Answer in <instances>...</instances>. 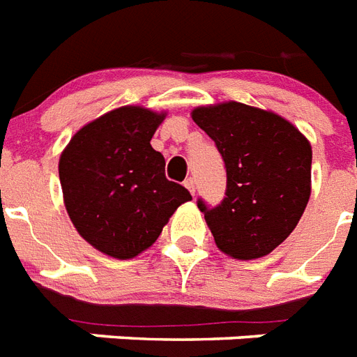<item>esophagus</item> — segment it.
I'll return each instance as SVG.
<instances>
[{"label": "esophagus", "mask_w": 357, "mask_h": 357, "mask_svg": "<svg viewBox=\"0 0 357 357\" xmlns=\"http://www.w3.org/2000/svg\"><path fill=\"white\" fill-rule=\"evenodd\" d=\"M184 186L190 190V193H192V195H195V178H193V176H188L186 181H184Z\"/></svg>", "instance_id": "esophagus-1"}]
</instances>
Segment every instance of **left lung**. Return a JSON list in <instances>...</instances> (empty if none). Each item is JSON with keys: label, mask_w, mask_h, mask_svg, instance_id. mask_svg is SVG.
<instances>
[{"label": "left lung", "mask_w": 357, "mask_h": 357, "mask_svg": "<svg viewBox=\"0 0 357 357\" xmlns=\"http://www.w3.org/2000/svg\"><path fill=\"white\" fill-rule=\"evenodd\" d=\"M227 169L218 206L199 199L215 243L238 259L267 256L295 230L310 199L312 145L289 121L243 102L195 108Z\"/></svg>", "instance_id": "8db88e82"}]
</instances>
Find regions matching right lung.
Here are the masks:
<instances>
[{
	"mask_svg": "<svg viewBox=\"0 0 357 357\" xmlns=\"http://www.w3.org/2000/svg\"><path fill=\"white\" fill-rule=\"evenodd\" d=\"M164 114L123 107L84 125L59 162L66 210L96 249L127 259L155 243L186 188L165 178L151 138Z\"/></svg>",
	"mask_w": 357,
	"mask_h": 357,
	"instance_id": "obj_1",
	"label": "right lung"
}]
</instances>
